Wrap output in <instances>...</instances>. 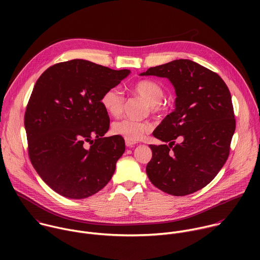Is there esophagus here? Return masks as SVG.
I'll return each instance as SVG.
<instances>
[{"instance_id":"esophagus-1","label":"esophagus","mask_w":260,"mask_h":260,"mask_svg":"<svg viewBox=\"0 0 260 260\" xmlns=\"http://www.w3.org/2000/svg\"><path fill=\"white\" fill-rule=\"evenodd\" d=\"M125 145H126V147H128V148H132V147H134V146L136 145V142H133V141H128V140H125Z\"/></svg>"}]
</instances>
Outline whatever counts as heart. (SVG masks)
I'll return each mask as SVG.
<instances>
[{
    "label": "heart",
    "instance_id": "b5f03b06",
    "mask_svg": "<svg viewBox=\"0 0 260 260\" xmlns=\"http://www.w3.org/2000/svg\"><path fill=\"white\" fill-rule=\"evenodd\" d=\"M132 90L148 103L149 111L152 114L162 115L168 111V106L162 101L165 88L158 82L151 79L140 80L134 84ZM101 105L110 116L117 117L123 111L124 96L118 87H109L102 93ZM150 129L151 125L148 122L133 119L117 121L112 126V132L115 135L133 142L140 140L146 133L150 132Z\"/></svg>",
    "mask_w": 260,
    "mask_h": 260
}]
</instances>
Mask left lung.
<instances>
[{"mask_svg": "<svg viewBox=\"0 0 260 260\" xmlns=\"http://www.w3.org/2000/svg\"><path fill=\"white\" fill-rule=\"evenodd\" d=\"M141 75L168 78L176 90V109L153 132L169 145H149L146 173L172 196L193 193L208 185L226 162L236 129L232 95L217 73L189 59L149 68ZM179 137L181 143L176 144Z\"/></svg>", "mask_w": 260, "mask_h": 260, "instance_id": "left-lung-1", "label": "left lung"}]
</instances>
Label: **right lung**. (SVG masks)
<instances>
[{
	"label": "right lung",
	"instance_id": "obj_1",
	"mask_svg": "<svg viewBox=\"0 0 260 260\" xmlns=\"http://www.w3.org/2000/svg\"><path fill=\"white\" fill-rule=\"evenodd\" d=\"M128 74L72 59L49 67L37 80L24 113L28 156L60 196L85 199L112 178L125 144L120 136L103 137L110 118L101 96Z\"/></svg>",
	"mask_w": 260,
	"mask_h": 260
}]
</instances>
